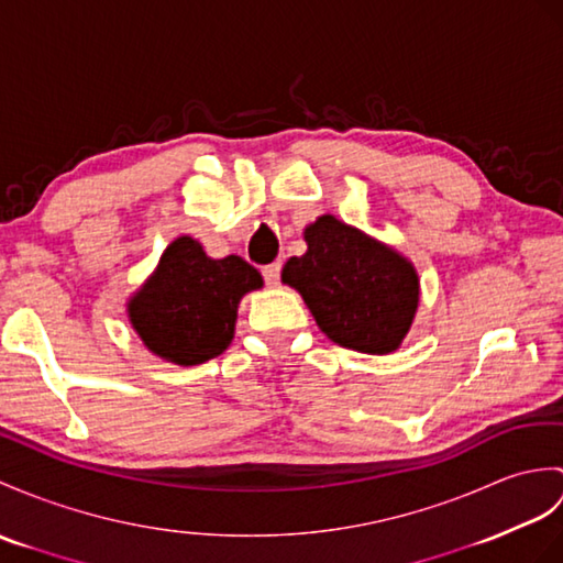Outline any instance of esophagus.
<instances>
[{
	"instance_id": "esophagus-1",
	"label": "esophagus",
	"mask_w": 563,
	"mask_h": 563,
	"mask_svg": "<svg viewBox=\"0 0 563 563\" xmlns=\"http://www.w3.org/2000/svg\"><path fill=\"white\" fill-rule=\"evenodd\" d=\"M264 278L271 287H278L280 285V264H271L264 268Z\"/></svg>"
}]
</instances>
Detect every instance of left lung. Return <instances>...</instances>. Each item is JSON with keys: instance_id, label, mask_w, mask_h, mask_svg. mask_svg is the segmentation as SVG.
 <instances>
[{"instance_id": "obj_1", "label": "left lung", "mask_w": 563, "mask_h": 563, "mask_svg": "<svg viewBox=\"0 0 563 563\" xmlns=\"http://www.w3.org/2000/svg\"><path fill=\"white\" fill-rule=\"evenodd\" d=\"M307 252L287 258L280 280L302 295L333 343L390 355L420 307V276L408 256L331 213L305 228Z\"/></svg>"}]
</instances>
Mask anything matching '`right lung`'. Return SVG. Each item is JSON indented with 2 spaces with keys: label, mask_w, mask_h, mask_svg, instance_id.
Wrapping results in <instances>:
<instances>
[{
  "label": "right lung",
  "mask_w": 563,
  "mask_h": 563,
  "mask_svg": "<svg viewBox=\"0 0 563 563\" xmlns=\"http://www.w3.org/2000/svg\"><path fill=\"white\" fill-rule=\"evenodd\" d=\"M261 287V273L242 256L211 258L181 234L129 297L126 317L155 357L194 367L228 350L242 297Z\"/></svg>",
  "instance_id": "right-lung-1"
}]
</instances>
